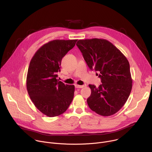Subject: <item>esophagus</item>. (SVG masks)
Masks as SVG:
<instances>
[{"label":"esophagus","mask_w":152,"mask_h":152,"mask_svg":"<svg viewBox=\"0 0 152 152\" xmlns=\"http://www.w3.org/2000/svg\"><path fill=\"white\" fill-rule=\"evenodd\" d=\"M83 86H84V85H79L77 84L75 85V88H82L83 87Z\"/></svg>","instance_id":"obj_1"}]
</instances>
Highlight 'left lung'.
<instances>
[{
    "label": "left lung",
    "instance_id": "8db88e82",
    "mask_svg": "<svg viewBox=\"0 0 152 152\" xmlns=\"http://www.w3.org/2000/svg\"><path fill=\"white\" fill-rule=\"evenodd\" d=\"M76 45L91 70L100 73L102 84L89 85L90 109L102 116L117 113L126 102L132 87L129 62L113 43L104 39H79Z\"/></svg>",
    "mask_w": 152,
    "mask_h": 152
}]
</instances>
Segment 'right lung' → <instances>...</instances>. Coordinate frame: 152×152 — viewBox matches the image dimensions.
<instances>
[{"label": "right lung", "instance_id": "1", "mask_svg": "<svg viewBox=\"0 0 152 152\" xmlns=\"http://www.w3.org/2000/svg\"><path fill=\"white\" fill-rule=\"evenodd\" d=\"M77 41H50L42 45L31 60L26 77L28 93L35 107L48 117L61 115L73 100L75 86L59 81L57 73L62 58Z\"/></svg>", "mask_w": 152, "mask_h": 152}]
</instances>
